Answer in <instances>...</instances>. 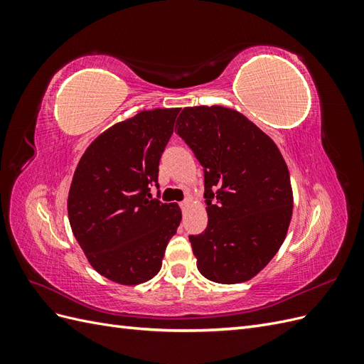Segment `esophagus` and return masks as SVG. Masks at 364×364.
<instances>
[{
    "instance_id": "obj_1",
    "label": "esophagus",
    "mask_w": 364,
    "mask_h": 364,
    "mask_svg": "<svg viewBox=\"0 0 364 364\" xmlns=\"http://www.w3.org/2000/svg\"><path fill=\"white\" fill-rule=\"evenodd\" d=\"M190 205H191V202H190V200H188V199H185V200H183V202H181V208H182V209H183V211H185V209H186V208H188V206H190Z\"/></svg>"
}]
</instances>
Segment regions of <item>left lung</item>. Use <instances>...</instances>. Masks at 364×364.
Masks as SVG:
<instances>
[{
    "mask_svg": "<svg viewBox=\"0 0 364 364\" xmlns=\"http://www.w3.org/2000/svg\"><path fill=\"white\" fill-rule=\"evenodd\" d=\"M176 127L205 173L208 226L190 237L197 269L213 282H246L287 235L293 214L287 164L273 139L235 109L183 107Z\"/></svg>",
    "mask_w": 364,
    "mask_h": 364,
    "instance_id": "1",
    "label": "left lung"
}]
</instances>
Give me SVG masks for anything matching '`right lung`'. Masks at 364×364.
<instances>
[{
    "label": "right lung",
    "mask_w": 364,
    "mask_h": 364,
    "mask_svg": "<svg viewBox=\"0 0 364 364\" xmlns=\"http://www.w3.org/2000/svg\"><path fill=\"white\" fill-rule=\"evenodd\" d=\"M179 111L150 109L119 121L98 135L77 164L70 225L94 270L109 281L136 285L155 277L181 223L178 203L150 194Z\"/></svg>",
    "instance_id": "obj_1"
}]
</instances>
